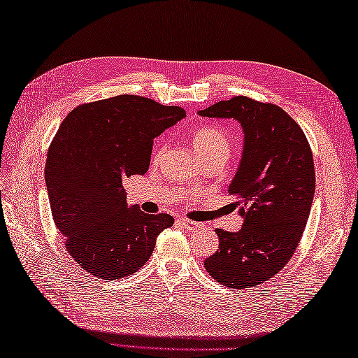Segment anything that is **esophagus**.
Instances as JSON below:
<instances>
[{
    "mask_svg": "<svg viewBox=\"0 0 358 358\" xmlns=\"http://www.w3.org/2000/svg\"><path fill=\"white\" fill-rule=\"evenodd\" d=\"M178 222H180V224L183 226L185 229H187V231H196V229H200V227L203 226L201 223L192 222V220H187V218H180Z\"/></svg>",
    "mask_w": 358,
    "mask_h": 358,
    "instance_id": "obj_1",
    "label": "esophagus"
}]
</instances>
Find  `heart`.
<instances>
[{
  "instance_id": "b5f03b06",
  "label": "heart",
  "mask_w": 358,
  "mask_h": 358,
  "mask_svg": "<svg viewBox=\"0 0 358 358\" xmlns=\"http://www.w3.org/2000/svg\"><path fill=\"white\" fill-rule=\"evenodd\" d=\"M192 144L196 154L200 155L203 162L209 158H224L227 159L232 152V143L229 135H227L223 129L217 126H200L192 134ZM166 144L163 141H158L154 148V159H159L164 154Z\"/></svg>"
}]
</instances>
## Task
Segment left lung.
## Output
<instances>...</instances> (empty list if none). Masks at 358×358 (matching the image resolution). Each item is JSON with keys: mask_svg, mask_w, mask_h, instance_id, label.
<instances>
[{"mask_svg": "<svg viewBox=\"0 0 358 358\" xmlns=\"http://www.w3.org/2000/svg\"><path fill=\"white\" fill-rule=\"evenodd\" d=\"M208 118H234L245 146L229 194L245 218L238 232L217 229L220 246L204 260L210 277L227 287L262 285L291 260L315 192L313 150L301 127L272 103L234 96L200 110Z\"/></svg>", "mask_w": 358, "mask_h": 358, "instance_id": "8db88e82", "label": "left lung"}]
</instances>
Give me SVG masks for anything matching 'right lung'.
<instances>
[{
  "label": "right lung",
  "mask_w": 358,
  "mask_h": 358,
  "mask_svg": "<svg viewBox=\"0 0 358 358\" xmlns=\"http://www.w3.org/2000/svg\"><path fill=\"white\" fill-rule=\"evenodd\" d=\"M185 117L178 106L117 95L75 108L53 136L44 169L53 222L96 278L132 275L173 224L169 214L129 208L123 181L148 172L155 136Z\"/></svg>",
  "instance_id": "add662e5"
}]
</instances>
